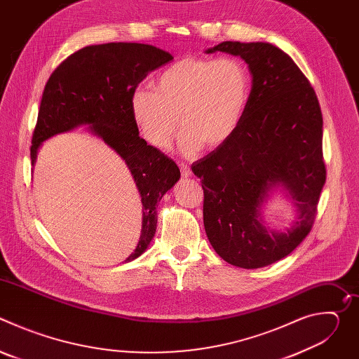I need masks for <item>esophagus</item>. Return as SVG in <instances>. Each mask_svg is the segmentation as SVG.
Returning a JSON list of instances; mask_svg holds the SVG:
<instances>
[{"label": "esophagus", "instance_id": "1", "mask_svg": "<svg viewBox=\"0 0 359 359\" xmlns=\"http://www.w3.org/2000/svg\"><path fill=\"white\" fill-rule=\"evenodd\" d=\"M180 168H182V176H183L184 179H187V177H191V176H193V173H191V170H190V168H189V166H186V165H180Z\"/></svg>", "mask_w": 359, "mask_h": 359}]
</instances>
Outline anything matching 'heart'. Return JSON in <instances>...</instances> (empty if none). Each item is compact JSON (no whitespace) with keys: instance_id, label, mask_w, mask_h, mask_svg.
Returning <instances> with one entry per match:
<instances>
[{"instance_id":"1","label":"heart","mask_w":359,"mask_h":359,"mask_svg":"<svg viewBox=\"0 0 359 359\" xmlns=\"http://www.w3.org/2000/svg\"><path fill=\"white\" fill-rule=\"evenodd\" d=\"M250 95V72L237 58L184 57L161 72L155 90L136 88L129 109L140 136L153 147L172 144L191 156L204 144L219 149L238 129Z\"/></svg>"}]
</instances>
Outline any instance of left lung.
<instances>
[{
  "label": "left lung",
  "mask_w": 359,
  "mask_h": 359,
  "mask_svg": "<svg viewBox=\"0 0 359 359\" xmlns=\"http://www.w3.org/2000/svg\"><path fill=\"white\" fill-rule=\"evenodd\" d=\"M217 50L248 65L251 92L236 133L191 172L201 179L212 247L229 264L252 270L287 257L311 231L327 175L323 114L311 83L280 48L224 41L204 53ZM277 189L296 209L283 231L267 226L262 216Z\"/></svg>",
  "instance_id": "left-lung-1"
}]
</instances>
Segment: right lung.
I'll return each mask as SVG.
<instances>
[{
	"mask_svg": "<svg viewBox=\"0 0 359 359\" xmlns=\"http://www.w3.org/2000/svg\"><path fill=\"white\" fill-rule=\"evenodd\" d=\"M173 57L146 43L111 42L90 45L67 58L48 79L32 136L31 163L43 142L78 128L104 140L128 166L142 201V231L133 262L155 237L162 197L179 182L177 165L139 136L129 109L132 92Z\"/></svg>",
	"mask_w": 359,
	"mask_h": 359,
	"instance_id": "1",
	"label": "right lung"
}]
</instances>
